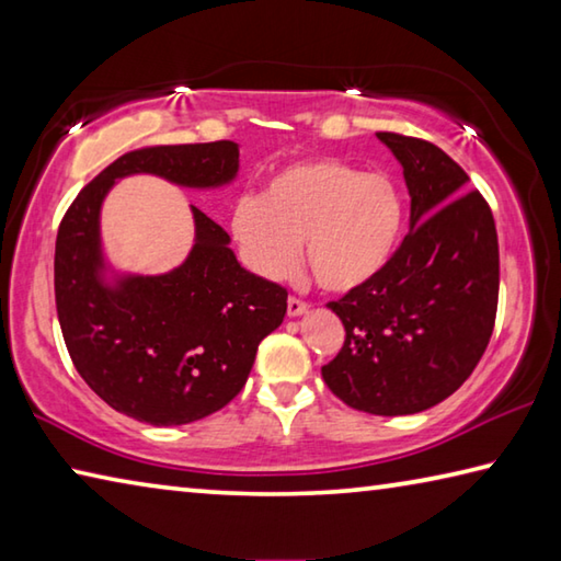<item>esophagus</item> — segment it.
Returning a JSON list of instances; mask_svg holds the SVG:
<instances>
[{
	"instance_id": "34e87169",
	"label": "esophagus",
	"mask_w": 561,
	"mask_h": 561,
	"mask_svg": "<svg viewBox=\"0 0 561 561\" xmlns=\"http://www.w3.org/2000/svg\"><path fill=\"white\" fill-rule=\"evenodd\" d=\"M307 309H309L307 301H301V299H297V297H289V299H287V314H289V317L307 314Z\"/></svg>"
}]
</instances>
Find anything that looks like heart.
<instances>
[{"mask_svg": "<svg viewBox=\"0 0 561 561\" xmlns=\"http://www.w3.org/2000/svg\"><path fill=\"white\" fill-rule=\"evenodd\" d=\"M401 230L403 201L391 180L329 158L282 168L260 197H240L230 215V232L254 274L294 277L304 242V260L327 291L371 282L393 257Z\"/></svg>", "mask_w": 561, "mask_h": 561, "instance_id": "b5f03b06", "label": "heart"}]
</instances>
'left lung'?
<instances>
[{"mask_svg": "<svg viewBox=\"0 0 561 561\" xmlns=\"http://www.w3.org/2000/svg\"><path fill=\"white\" fill-rule=\"evenodd\" d=\"M376 136L403 165L411 230L371 282L329 301L346 339L321 376L356 411L411 415L458 391L485 354L497 314V230L485 197L438 146Z\"/></svg>", "mask_w": 561, "mask_h": 561, "instance_id": "left-lung-1", "label": "left lung"}]
</instances>
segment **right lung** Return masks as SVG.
Segmentation results:
<instances>
[{
	"label": "right lung",
	"mask_w": 561,
	"mask_h": 561,
	"mask_svg": "<svg viewBox=\"0 0 561 561\" xmlns=\"http://www.w3.org/2000/svg\"><path fill=\"white\" fill-rule=\"evenodd\" d=\"M237 168L232 140L130 150L76 195L59 225L54 291L66 348L91 391L140 423L185 425L230 403L260 341L287 314V289L240 267L230 234L195 205V244L180 267L106 284L101 203L123 175L217 187Z\"/></svg>",
	"instance_id": "add662e5"
}]
</instances>
